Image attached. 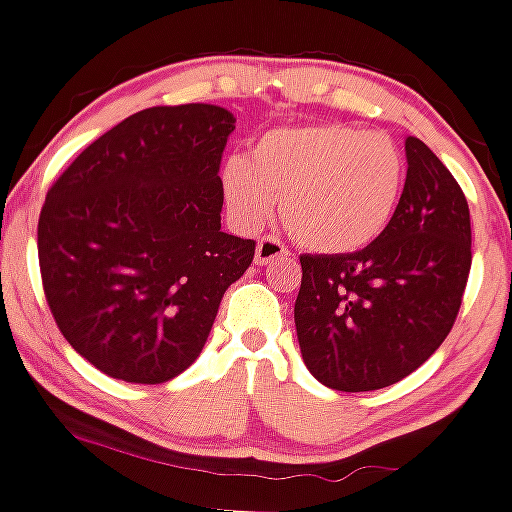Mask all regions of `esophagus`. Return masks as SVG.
<instances>
[{
  "instance_id": "34e87169",
  "label": "esophagus",
  "mask_w": 512,
  "mask_h": 512,
  "mask_svg": "<svg viewBox=\"0 0 512 512\" xmlns=\"http://www.w3.org/2000/svg\"><path fill=\"white\" fill-rule=\"evenodd\" d=\"M289 257V250L282 245L277 237L265 235L260 242H257V250H255V262L257 265H280Z\"/></svg>"
}]
</instances>
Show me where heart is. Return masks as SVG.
<instances>
[{
  "label": "heart",
  "instance_id": "b5f03b06",
  "mask_svg": "<svg viewBox=\"0 0 512 512\" xmlns=\"http://www.w3.org/2000/svg\"><path fill=\"white\" fill-rule=\"evenodd\" d=\"M406 160L384 133L342 123L275 128L252 158L223 165V190L240 225H260L280 200L282 223L299 245L344 255L389 227L404 195Z\"/></svg>",
  "mask_w": 512,
  "mask_h": 512
}]
</instances>
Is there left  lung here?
Wrapping results in <instances>:
<instances>
[{
  "label": "left lung",
  "mask_w": 512,
  "mask_h": 512,
  "mask_svg": "<svg viewBox=\"0 0 512 512\" xmlns=\"http://www.w3.org/2000/svg\"><path fill=\"white\" fill-rule=\"evenodd\" d=\"M406 160L399 210L371 245L299 257V349L329 389L396 384L456 324L473 260L468 200L451 170L414 136L406 138Z\"/></svg>",
  "instance_id": "obj_1"
}]
</instances>
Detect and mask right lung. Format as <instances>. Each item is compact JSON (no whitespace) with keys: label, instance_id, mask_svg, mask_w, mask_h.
Returning a JSON list of instances; mask_svg holds the SVG:
<instances>
[{"label":"right lung","instance_id":"right-lung-1","mask_svg":"<svg viewBox=\"0 0 512 512\" xmlns=\"http://www.w3.org/2000/svg\"><path fill=\"white\" fill-rule=\"evenodd\" d=\"M235 116L153 106L96 138L54 180L36 230L46 304L113 379L163 384L203 352L255 240L220 230V160Z\"/></svg>","mask_w":512,"mask_h":512}]
</instances>
